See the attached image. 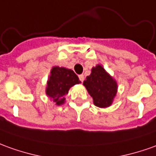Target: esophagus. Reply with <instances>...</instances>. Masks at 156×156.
<instances>
[{"instance_id": "34e87169", "label": "esophagus", "mask_w": 156, "mask_h": 156, "mask_svg": "<svg viewBox=\"0 0 156 156\" xmlns=\"http://www.w3.org/2000/svg\"><path fill=\"white\" fill-rule=\"evenodd\" d=\"M79 79H80V81H83L84 80V76L83 75H80L79 76Z\"/></svg>"}]
</instances>
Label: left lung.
<instances>
[{
	"mask_svg": "<svg viewBox=\"0 0 156 156\" xmlns=\"http://www.w3.org/2000/svg\"><path fill=\"white\" fill-rule=\"evenodd\" d=\"M83 85L92 97L96 106L105 108L112 104L116 94V82L101 65L92 68L91 75L87 77Z\"/></svg>",
	"mask_w": 156,
	"mask_h": 156,
	"instance_id": "1",
	"label": "left lung"
}]
</instances>
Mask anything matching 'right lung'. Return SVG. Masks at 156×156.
Masks as SVG:
<instances>
[{"mask_svg": "<svg viewBox=\"0 0 156 156\" xmlns=\"http://www.w3.org/2000/svg\"><path fill=\"white\" fill-rule=\"evenodd\" d=\"M80 82L73 70L56 66L51 69V76L47 81V94L53 99L56 105H62L64 103V95L67 94L69 89Z\"/></svg>", "mask_w": 156, "mask_h": 156, "instance_id": "1", "label": "right lung"}]
</instances>
